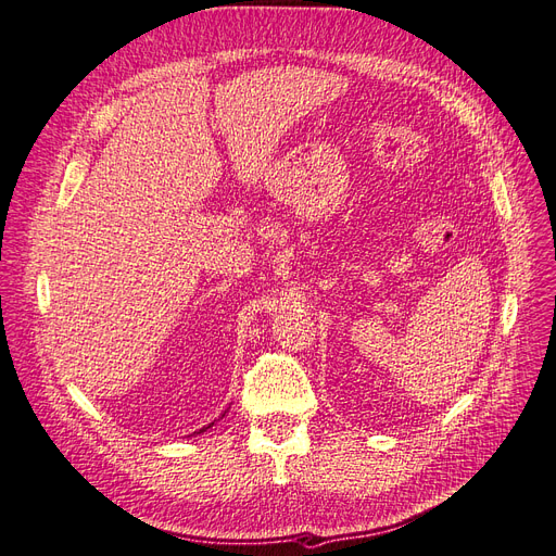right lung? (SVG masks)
Segmentation results:
<instances>
[{
  "instance_id": "right-lung-1",
  "label": "right lung",
  "mask_w": 556,
  "mask_h": 556,
  "mask_svg": "<svg viewBox=\"0 0 556 556\" xmlns=\"http://www.w3.org/2000/svg\"><path fill=\"white\" fill-rule=\"evenodd\" d=\"M212 425H214V422H210L207 427H212ZM207 427H203V429H201V432H205V429H207ZM201 432H199V434H201Z\"/></svg>"
}]
</instances>
